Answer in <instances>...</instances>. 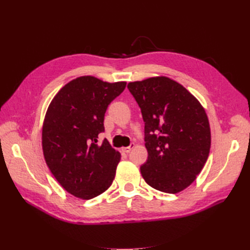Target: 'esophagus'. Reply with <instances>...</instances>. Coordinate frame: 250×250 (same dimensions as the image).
<instances>
[{
	"instance_id": "esophagus-1",
	"label": "esophagus",
	"mask_w": 250,
	"mask_h": 250,
	"mask_svg": "<svg viewBox=\"0 0 250 250\" xmlns=\"http://www.w3.org/2000/svg\"><path fill=\"white\" fill-rule=\"evenodd\" d=\"M133 147H134V144H131L129 147H122L120 150H121L122 152H130L131 149H132V148H133Z\"/></svg>"
}]
</instances>
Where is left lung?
Wrapping results in <instances>:
<instances>
[{
	"label": "left lung",
	"instance_id": "left-lung-1",
	"mask_svg": "<svg viewBox=\"0 0 250 250\" xmlns=\"http://www.w3.org/2000/svg\"><path fill=\"white\" fill-rule=\"evenodd\" d=\"M145 122V182L159 191L178 193L201 173L210 149L205 109L177 82L157 76L128 83Z\"/></svg>",
	"mask_w": 250,
	"mask_h": 250
}]
</instances>
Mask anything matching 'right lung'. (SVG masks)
I'll return each mask as SVG.
<instances>
[{
    "instance_id": "obj_1",
    "label": "right lung",
    "mask_w": 250,
    "mask_h": 250,
    "mask_svg": "<svg viewBox=\"0 0 250 250\" xmlns=\"http://www.w3.org/2000/svg\"><path fill=\"white\" fill-rule=\"evenodd\" d=\"M125 82L107 83L81 76L63 86L46 111L42 146L46 164L68 193L90 200L107 190L120 161L119 151L104 132L107 106L125 88Z\"/></svg>"
}]
</instances>
